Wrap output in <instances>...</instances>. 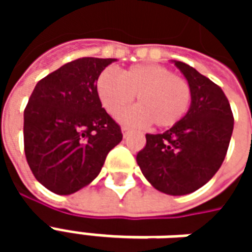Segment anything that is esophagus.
Here are the masks:
<instances>
[{
    "label": "esophagus",
    "mask_w": 252,
    "mask_h": 252,
    "mask_svg": "<svg viewBox=\"0 0 252 252\" xmlns=\"http://www.w3.org/2000/svg\"><path fill=\"white\" fill-rule=\"evenodd\" d=\"M129 131H131V129H129L128 126H121V132H123V135H124V136H126V133H128Z\"/></svg>",
    "instance_id": "1"
}]
</instances>
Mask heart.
Segmentation results:
<instances>
[{
  "mask_svg": "<svg viewBox=\"0 0 252 252\" xmlns=\"http://www.w3.org/2000/svg\"><path fill=\"white\" fill-rule=\"evenodd\" d=\"M97 94L112 116L126 109L136 95L139 105L121 116V120L128 124L153 123L157 128L177 124L191 99L188 81L159 64H136L121 74L106 68L97 79Z\"/></svg>",
  "mask_w": 252,
  "mask_h": 252,
  "instance_id": "1",
  "label": "heart"
}]
</instances>
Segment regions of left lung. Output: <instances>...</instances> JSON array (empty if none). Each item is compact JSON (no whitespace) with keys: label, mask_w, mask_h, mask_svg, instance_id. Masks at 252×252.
I'll return each mask as SVG.
<instances>
[{"label":"left lung","mask_w":252,"mask_h":252,"mask_svg":"<svg viewBox=\"0 0 252 252\" xmlns=\"http://www.w3.org/2000/svg\"><path fill=\"white\" fill-rule=\"evenodd\" d=\"M171 62L189 83V110L163 133H147L136 162L155 189L185 195L205 185L220 169L232 136L233 116L216 83L186 63Z\"/></svg>","instance_id":"1"}]
</instances>
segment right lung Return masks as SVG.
Segmentation results:
<instances>
[{"mask_svg": "<svg viewBox=\"0 0 252 252\" xmlns=\"http://www.w3.org/2000/svg\"><path fill=\"white\" fill-rule=\"evenodd\" d=\"M117 59L81 58L48 74L24 110L27 162L41 185L61 195L90 185L123 139L102 108L97 79Z\"/></svg>", "mask_w": 252, "mask_h": 252, "instance_id": "right-lung-1", "label": "right lung"}]
</instances>
